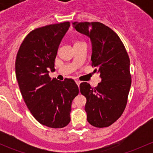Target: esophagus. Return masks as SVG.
<instances>
[{
  "label": "esophagus",
  "instance_id": "obj_1",
  "mask_svg": "<svg viewBox=\"0 0 153 153\" xmlns=\"http://www.w3.org/2000/svg\"><path fill=\"white\" fill-rule=\"evenodd\" d=\"M75 83H76L77 85H78V86H79L80 84H81V81H75Z\"/></svg>",
  "mask_w": 153,
  "mask_h": 153
}]
</instances>
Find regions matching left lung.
Masks as SVG:
<instances>
[{
    "label": "left lung",
    "mask_w": 153,
    "mask_h": 153,
    "mask_svg": "<svg viewBox=\"0 0 153 153\" xmlns=\"http://www.w3.org/2000/svg\"><path fill=\"white\" fill-rule=\"evenodd\" d=\"M78 32L89 37L92 46L91 56L95 72L101 82L93 88L86 82L80 84L86 97L87 121L95 127H107L124 112L131 86L129 56L118 35L100 22H74Z\"/></svg>",
    "instance_id": "left-lung-1"
}]
</instances>
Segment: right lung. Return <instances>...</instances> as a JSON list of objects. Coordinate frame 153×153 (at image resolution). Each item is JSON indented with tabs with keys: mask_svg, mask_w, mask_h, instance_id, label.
I'll return each instance as SVG.
<instances>
[{
	"mask_svg": "<svg viewBox=\"0 0 153 153\" xmlns=\"http://www.w3.org/2000/svg\"><path fill=\"white\" fill-rule=\"evenodd\" d=\"M70 23L37 28L23 41L17 54L15 75L24 102L42 125L63 128L70 122L72 100L79 89L72 79H51L58 47Z\"/></svg>",
	"mask_w": 153,
	"mask_h": 153,
	"instance_id": "1",
	"label": "right lung"
}]
</instances>
